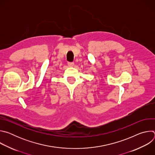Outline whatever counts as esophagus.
I'll list each match as a JSON object with an SVG mask.
<instances>
[{
    "label": "esophagus",
    "instance_id": "obj_1",
    "mask_svg": "<svg viewBox=\"0 0 155 155\" xmlns=\"http://www.w3.org/2000/svg\"><path fill=\"white\" fill-rule=\"evenodd\" d=\"M68 65L69 66V67H74V62H68Z\"/></svg>",
    "mask_w": 155,
    "mask_h": 155
}]
</instances>
